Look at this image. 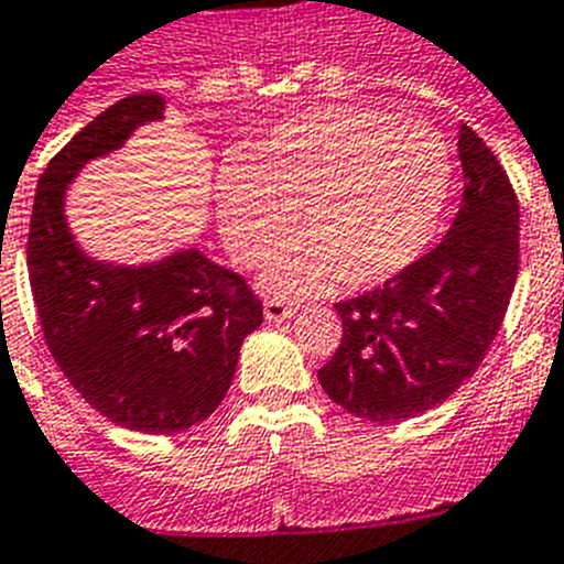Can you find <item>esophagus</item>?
Segmentation results:
<instances>
[{
  "label": "esophagus",
  "mask_w": 564,
  "mask_h": 564,
  "mask_svg": "<svg viewBox=\"0 0 564 564\" xmlns=\"http://www.w3.org/2000/svg\"><path fill=\"white\" fill-rule=\"evenodd\" d=\"M292 315H295V306H289V303L278 301V297H269V301H263V317H267L269 323L289 321Z\"/></svg>",
  "instance_id": "1"
}]
</instances>
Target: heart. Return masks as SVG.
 Returning a JSON list of instances; mask_svg holds the SVG:
<instances>
[{"label":"heart","mask_w":564,"mask_h":564,"mask_svg":"<svg viewBox=\"0 0 564 564\" xmlns=\"http://www.w3.org/2000/svg\"><path fill=\"white\" fill-rule=\"evenodd\" d=\"M452 153L437 130L371 107H323L278 124L218 178L229 252L261 261L295 215L297 241L269 261L263 283L286 297L335 286L375 289L420 261L443 221Z\"/></svg>","instance_id":"obj_1"}]
</instances>
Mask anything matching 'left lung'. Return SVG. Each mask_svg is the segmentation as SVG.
<instances>
[{
  "label": "left lung",
  "mask_w": 564,
  "mask_h": 564,
  "mask_svg": "<svg viewBox=\"0 0 564 564\" xmlns=\"http://www.w3.org/2000/svg\"><path fill=\"white\" fill-rule=\"evenodd\" d=\"M463 200L443 241L394 281L337 303L343 337L317 371L337 405L400 423L452 398L497 337L519 269V204L497 155L459 127Z\"/></svg>",
  "instance_id": "left-lung-1"
}]
</instances>
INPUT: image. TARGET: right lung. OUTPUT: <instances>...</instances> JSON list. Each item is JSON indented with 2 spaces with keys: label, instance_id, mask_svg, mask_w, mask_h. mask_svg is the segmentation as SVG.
I'll return each instance as SVG.
<instances>
[{
  "label": "right lung",
  "instance_id": "add662e5",
  "mask_svg": "<svg viewBox=\"0 0 564 564\" xmlns=\"http://www.w3.org/2000/svg\"><path fill=\"white\" fill-rule=\"evenodd\" d=\"M164 119V96L139 93L78 130L39 178L28 235L33 301L53 360L99 414L144 434L207 420L227 398L243 337L263 321L243 278L198 247L112 263L73 235L67 193L78 173Z\"/></svg>",
  "mask_w": 564,
  "mask_h": 564
}]
</instances>
